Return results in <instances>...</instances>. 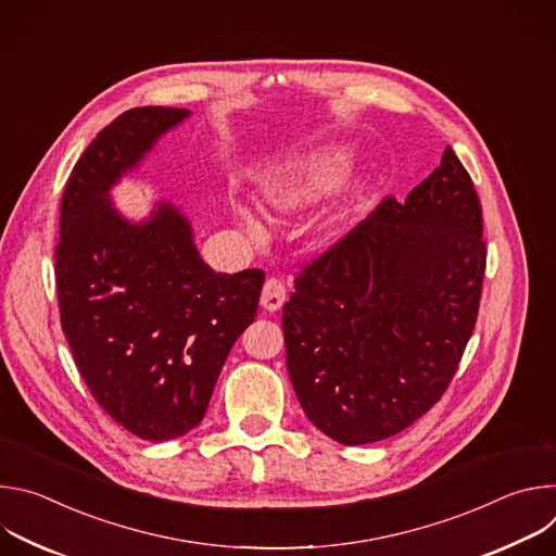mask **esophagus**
Returning a JSON list of instances; mask_svg holds the SVG:
<instances>
[{
  "label": "esophagus",
  "instance_id": "1",
  "mask_svg": "<svg viewBox=\"0 0 556 556\" xmlns=\"http://www.w3.org/2000/svg\"><path fill=\"white\" fill-rule=\"evenodd\" d=\"M283 303H286V286L283 281L270 277L262 290V307L268 312H277L281 309Z\"/></svg>",
  "mask_w": 556,
  "mask_h": 556
}]
</instances>
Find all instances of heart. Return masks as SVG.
Returning a JSON list of instances; mask_svg holds the SVG:
<instances>
[{"label": "heart", "mask_w": 556, "mask_h": 556, "mask_svg": "<svg viewBox=\"0 0 556 556\" xmlns=\"http://www.w3.org/2000/svg\"><path fill=\"white\" fill-rule=\"evenodd\" d=\"M352 163H354V144L350 142L326 144L319 149L292 155L260 180L257 195L266 206L275 211L301 208L334 191L348 176ZM365 193H367L365 180L350 182L343 189L334 208L328 213L324 228L326 230L337 228L348 217V213L356 204H361ZM232 215L237 224H240L249 235H257L262 230L260 219L251 208L242 204H232Z\"/></svg>", "instance_id": "heart-1"}]
</instances>
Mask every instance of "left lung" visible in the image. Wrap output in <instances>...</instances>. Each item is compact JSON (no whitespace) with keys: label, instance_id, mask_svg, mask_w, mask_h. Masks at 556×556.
<instances>
[{"label":"left lung","instance_id":"8db88e82","mask_svg":"<svg viewBox=\"0 0 556 556\" xmlns=\"http://www.w3.org/2000/svg\"><path fill=\"white\" fill-rule=\"evenodd\" d=\"M484 268L482 206L446 147L403 204L384 200L296 277L281 324L307 420L356 446L425 416L472 334Z\"/></svg>","mask_w":556,"mask_h":556}]
</instances>
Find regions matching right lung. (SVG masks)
I'll list each match as a JSON object with an SVG mask.
<instances>
[{
    "label": "right lung",
    "instance_id": "obj_1",
    "mask_svg": "<svg viewBox=\"0 0 556 556\" xmlns=\"http://www.w3.org/2000/svg\"><path fill=\"white\" fill-rule=\"evenodd\" d=\"M185 108H136L78 157L59 219L63 334L97 403L147 442L198 427L235 341L255 321L266 275L215 273L182 206L157 198L127 217L112 189L144 163Z\"/></svg>",
    "mask_w": 556,
    "mask_h": 556
}]
</instances>
